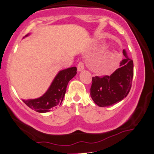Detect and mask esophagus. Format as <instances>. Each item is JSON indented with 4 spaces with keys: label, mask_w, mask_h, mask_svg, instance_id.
Masks as SVG:
<instances>
[{
    "label": "esophagus",
    "mask_w": 154,
    "mask_h": 154,
    "mask_svg": "<svg viewBox=\"0 0 154 154\" xmlns=\"http://www.w3.org/2000/svg\"><path fill=\"white\" fill-rule=\"evenodd\" d=\"M77 68H78V70H79V71H81V70H84V63H83L82 62H79V64H78Z\"/></svg>",
    "instance_id": "34e87169"
}]
</instances>
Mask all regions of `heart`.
I'll return each instance as SVG.
<instances>
[{
  "label": "heart",
  "instance_id": "heart-1",
  "mask_svg": "<svg viewBox=\"0 0 154 154\" xmlns=\"http://www.w3.org/2000/svg\"><path fill=\"white\" fill-rule=\"evenodd\" d=\"M114 57H115V53H114V52H106L102 59V66L104 67L109 66L112 61Z\"/></svg>",
  "mask_w": 154,
  "mask_h": 154
}]
</instances>
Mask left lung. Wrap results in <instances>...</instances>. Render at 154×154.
Returning a JSON list of instances; mask_svg holds the SVG:
<instances>
[{"label":"left lung","instance_id":"left-lung-1","mask_svg":"<svg viewBox=\"0 0 154 154\" xmlns=\"http://www.w3.org/2000/svg\"><path fill=\"white\" fill-rule=\"evenodd\" d=\"M125 59L120 62V68L110 75L92 77L90 95L94 103L101 107L120 102L129 94L133 77V62L122 52Z\"/></svg>","mask_w":154,"mask_h":154}]
</instances>
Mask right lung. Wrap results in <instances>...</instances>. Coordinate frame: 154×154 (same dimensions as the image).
Wrapping results in <instances>:
<instances>
[{"mask_svg":"<svg viewBox=\"0 0 154 154\" xmlns=\"http://www.w3.org/2000/svg\"><path fill=\"white\" fill-rule=\"evenodd\" d=\"M27 35L25 36L26 37ZM76 67L60 70L56 75L50 88L44 95L34 99H27L23 102L32 109L37 112H48L50 109L61 104L68 82L76 75Z\"/></svg>","mask_w":154,"mask_h":154,"instance_id":"add662e5","label":"right lung"}]
</instances>
